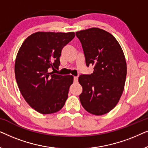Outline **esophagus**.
<instances>
[{
    "label": "esophagus",
    "mask_w": 148,
    "mask_h": 148,
    "mask_svg": "<svg viewBox=\"0 0 148 148\" xmlns=\"http://www.w3.org/2000/svg\"><path fill=\"white\" fill-rule=\"evenodd\" d=\"M73 81H74V82L75 83H77L78 82V77H74V78H73Z\"/></svg>",
    "instance_id": "obj_1"
}]
</instances>
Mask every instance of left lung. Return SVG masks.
<instances>
[{
  "mask_svg": "<svg viewBox=\"0 0 148 148\" xmlns=\"http://www.w3.org/2000/svg\"><path fill=\"white\" fill-rule=\"evenodd\" d=\"M84 50L87 66H94L91 75H81L79 95L85 110L102 115L116 106L124 90L127 63L120 44L112 34L93 27L76 32Z\"/></svg>",
  "mask_w": 148,
  "mask_h": 148,
  "instance_id": "8db88e82",
  "label": "left lung"
}]
</instances>
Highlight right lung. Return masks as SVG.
Returning <instances> with one entry per match:
<instances>
[{
	"instance_id": "right-lung-1",
	"label": "right lung",
	"mask_w": 148,
	"mask_h": 148,
	"mask_svg": "<svg viewBox=\"0 0 148 148\" xmlns=\"http://www.w3.org/2000/svg\"><path fill=\"white\" fill-rule=\"evenodd\" d=\"M74 32H38L26 38L16 57L15 74L22 96L41 114H52L64 106L72 75L49 72L58 69L62 49L75 37Z\"/></svg>"
}]
</instances>
